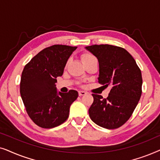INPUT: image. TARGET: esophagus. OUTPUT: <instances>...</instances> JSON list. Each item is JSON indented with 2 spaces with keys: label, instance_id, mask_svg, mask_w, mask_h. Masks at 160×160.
I'll return each instance as SVG.
<instances>
[{
  "label": "esophagus",
  "instance_id": "obj_1",
  "mask_svg": "<svg viewBox=\"0 0 160 160\" xmlns=\"http://www.w3.org/2000/svg\"><path fill=\"white\" fill-rule=\"evenodd\" d=\"M87 94L86 92L84 91H79L78 92V95L79 96H82V95H85Z\"/></svg>",
  "mask_w": 160,
  "mask_h": 160
}]
</instances>
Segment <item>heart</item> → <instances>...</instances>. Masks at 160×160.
<instances>
[{"mask_svg": "<svg viewBox=\"0 0 160 160\" xmlns=\"http://www.w3.org/2000/svg\"><path fill=\"white\" fill-rule=\"evenodd\" d=\"M94 58H95V57H94L92 54L87 53V54H83L82 57V59L83 62H86V61H87V60H91V59H92Z\"/></svg>", "mask_w": 160, "mask_h": 160, "instance_id": "heart-1", "label": "heart"}]
</instances>
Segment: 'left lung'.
Here are the masks:
<instances>
[{
  "label": "left lung",
  "instance_id": "obj_1",
  "mask_svg": "<svg viewBox=\"0 0 160 160\" xmlns=\"http://www.w3.org/2000/svg\"><path fill=\"white\" fill-rule=\"evenodd\" d=\"M86 49L99 62L98 82L111 86L108 98L92 94L90 119L106 129H117L132 116L142 93V75L135 59L124 48L109 44L92 45Z\"/></svg>",
  "mask_w": 160,
  "mask_h": 160
}]
</instances>
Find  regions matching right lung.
Listing matches in <instances>:
<instances>
[{"label": "right lung", "mask_w": 160, "mask_h": 160, "mask_svg": "<svg viewBox=\"0 0 160 160\" xmlns=\"http://www.w3.org/2000/svg\"><path fill=\"white\" fill-rule=\"evenodd\" d=\"M76 47L53 45L43 49L24 68L20 95L26 111L32 122L42 128H53L68 118L70 106L77 99L78 92H58L57 78Z\"/></svg>", "instance_id": "right-lung-1"}]
</instances>
